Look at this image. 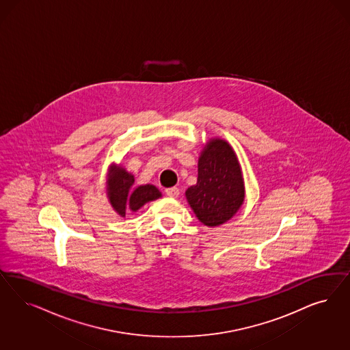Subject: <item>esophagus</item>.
Here are the masks:
<instances>
[{
    "instance_id": "esophagus-1",
    "label": "esophagus",
    "mask_w": 350,
    "mask_h": 350,
    "mask_svg": "<svg viewBox=\"0 0 350 350\" xmlns=\"http://www.w3.org/2000/svg\"><path fill=\"white\" fill-rule=\"evenodd\" d=\"M166 194L171 197V198H178L179 194H180V191L176 187H172V188H167L166 189Z\"/></svg>"
}]
</instances>
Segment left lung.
<instances>
[{"label": "left lung", "instance_id": "left-lung-1", "mask_svg": "<svg viewBox=\"0 0 350 350\" xmlns=\"http://www.w3.org/2000/svg\"><path fill=\"white\" fill-rule=\"evenodd\" d=\"M185 198L203 226H221L245 202V180L237 154L221 137L203 146L198 158L197 183L185 191Z\"/></svg>", "mask_w": 350, "mask_h": 350}]
</instances>
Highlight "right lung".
Returning <instances> with one entry per match:
<instances>
[{"label":"right lung","mask_w":350,"mask_h":350,"mask_svg":"<svg viewBox=\"0 0 350 350\" xmlns=\"http://www.w3.org/2000/svg\"><path fill=\"white\" fill-rule=\"evenodd\" d=\"M135 178L122 165L112 163L107 174V197L113 210L124 217L129 211L136 213L146 203L162 197L153 184L134 185Z\"/></svg>","instance_id":"right-lung-1"}]
</instances>
